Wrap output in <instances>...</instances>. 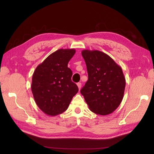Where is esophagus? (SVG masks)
<instances>
[{"mask_svg": "<svg viewBox=\"0 0 154 154\" xmlns=\"http://www.w3.org/2000/svg\"><path fill=\"white\" fill-rule=\"evenodd\" d=\"M77 85H78V87L79 89H80L81 87H82V83H81L80 82H79V83H77Z\"/></svg>", "mask_w": 154, "mask_h": 154, "instance_id": "34e87169", "label": "esophagus"}]
</instances>
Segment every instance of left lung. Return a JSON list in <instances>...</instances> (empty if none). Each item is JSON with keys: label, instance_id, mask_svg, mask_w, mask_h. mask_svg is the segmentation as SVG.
Masks as SVG:
<instances>
[{"label": "left lung", "instance_id": "obj_1", "mask_svg": "<svg viewBox=\"0 0 154 154\" xmlns=\"http://www.w3.org/2000/svg\"><path fill=\"white\" fill-rule=\"evenodd\" d=\"M88 80L80 92L89 109L105 116L118 108L123 98L126 81L122 69L101 51L83 50Z\"/></svg>", "mask_w": 154, "mask_h": 154}]
</instances>
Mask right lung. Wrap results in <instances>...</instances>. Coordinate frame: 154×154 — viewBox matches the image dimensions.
Segmentation results:
<instances>
[{
    "label": "right lung",
    "instance_id": "add662e5",
    "mask_svg": "<svg viewBox=\"0 0 154 154\" xmlns=\"http://www.w3.org/2000/svg\"><path fill=\"white\" fill-rule=\"evenodd\" d=\"M76 51L60 49L38 65L32 74L31 91L36 103L44 112L55 116L66 111L78 87L71 80L67 66Z\"/></svg>",
    "mask_w": 154,
    "mask_h": 154
}]
</instances>
